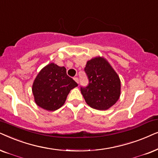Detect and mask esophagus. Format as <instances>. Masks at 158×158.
Instances as JSON below:
<instances>
[{
	"label": "esophagus",
	"instance_id": "1",
	"mask_svg": "<svg viewBox=\"0 0 158 158\" xmlns=\"http://www.w3.org/2000/svg\"><path fill=\"white\" fill-rule=\"evenodd\" d=\"M73 79H74L76 82H77V84H79V79H78L77 77H74V78H73Z\"/></svg>",
	"mask_w": 158,
	"mask_h": 158
}]
</instances>
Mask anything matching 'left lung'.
Listing matches in <instances>:
<instances>
[{"label":"left lung","instance_id":"8db88e82","mask_svg":"<svg viewBox=\"0 0 158 158\" xmlns=\"http://www.w3.org/2000/svg\"><path fill=\"white\" fill-rule=\"evenodd\" d=\"M85 71L89 85L81 87V92L88 106L99 110L111 108L121 95V80L106 58L97 56L88 60Z\"/></svg>","mask_w":158,"mask_h":158}]
</instances>
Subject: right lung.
I'll list each match as a JSON object with an SVG mask.
<instances>
[{
  "label": "right lung",
  "mask_w": 158,
  "mask_h": 158,
  "mask_svg": "<svg viewBox=\"0 0 158 158\" xmlns=\"http://www.w3.org/2000/svg\"><path fill=\"white\" fill-rule=\"evenodd\" d=\"M77 86L67 75L64 66L50 63L37 75L31 90L37 106L46 110L54 111L64 106L69 92Z\"/></svg>",
  "instance_id": "add662e5"
}]
</instances>
